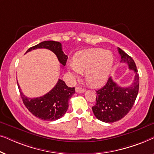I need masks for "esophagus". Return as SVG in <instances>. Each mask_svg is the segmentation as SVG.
<instances>
[{
	"instance_id": "1",
	"label": "esophagus",
	"mask_w": 154,
	"mask_h": 154,
	"mask_svg": "<svg viewBox=\"0 0 154 154\" xmlns=\"http://www.w3.org/2000/svg\"><path fill=\"white\" fill-rule=\"evenodd\" d=\"M75 92H78V93H81V92H85V90L83 88H80V87H76L75 88Z\"/></svg>"
}]
</instances>
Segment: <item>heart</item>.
<instances>
[{
  "mask_svg": "<svg viewBox=\"0 0 154 154\" xmlns=\"http://www.w3.org/2000/svg\"><path fill=\"white\" fill-rule=\"evenodd\" d=\"M113 54L102 49H90L76 54L73 64L68 69L74 78L85 72L88 83L94 87L102 85L106 81L113 64Z\"/></svg>",
  "mask_w": 154,
  "mask_h": 154,
  "instance_id": "obj_1",
  "label": "heart"
}]
</instances>
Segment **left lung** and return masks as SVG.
I'll return each instance as SVG.
<instances>
[{
    "label": "left lung",
    "mask_w": 154,
    "mask_h": 154,
    "mask_svg": "<svg viewBox=\"0 0 154 154\" xmlns=\"http://www.w3.org/2000/svg\"><path fill=\"white\" fill-rule=\"evenodd\" d=\"M118 50L121 62L127 63L130 70L134 71V78L131 85L121 87L110 77L104 87L97 90L96 104L92 107L94 116L105 123H113L125 117L131 110L139 91V74L134 60L121 48Z\"/></svg>",
    "instance_id": "1"
}]
</instances>
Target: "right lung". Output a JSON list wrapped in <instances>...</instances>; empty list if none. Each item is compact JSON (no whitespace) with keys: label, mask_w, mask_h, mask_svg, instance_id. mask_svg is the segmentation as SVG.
<instances>
[{"label":"right lung","mask_w":154,"mask_h":154,"mask_svg":"<svg viewBox=\"0 0 154 154\" xmlns=\"http://www.w3.org/2000/svg\"><path fill=\"white\" fill-rule=\"evenodd\" d=\"M39 48L51 50L56 54L59 62L63 66L66 65L68 57L62 51V44L60 42L53 41L41 42L29 48L26 52ZM17 85L23 103L28 110L35 117L48 121H55L65 114L69 107V99L75 93V88L68 87L64 81L61 79H59L56 85L49 92L36 98L27 97L21 91L18 82Z\"/></svg>","instance_id":"1"}]
</instances>
